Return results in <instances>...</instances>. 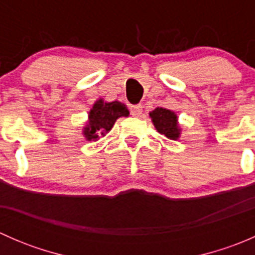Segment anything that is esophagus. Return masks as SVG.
<instances>
[{
  "label": "esophagus",
  "instance_id": "34e87169",
  "mask_svg": "<svg viewBox=\"0 0 255 255\" xmlns=\"http://www.w3.org/2000/svg\"><path fill=\"white\" fill-rule=\"evenodd\" d=\"M143 112L142 105H134V106H130V113L132 116H140Z\"/></svg>",
  "mask_w": 255,
  "mask_h": 255
}]
</instances>
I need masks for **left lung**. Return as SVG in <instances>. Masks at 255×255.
<instances>
[{"label":"left lung","instance_id":"obj_1","mask_svg":"<svg viewBox=\"0 0 255 255\" xmlns=\"http://www.w3.org/2000/svg\"><path fill=\"white\" fill-rule=\"evenodd\" d=\"M150 117L159 133L168 137L169 139L176 140L179 138L180 129L177 127L175 113L163 107H156L153 112H150Z\"/></svg>","mask_w":255,"mask_h":255}]
</instances>
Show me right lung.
<instances>
[{"instance_id": "obj_1", "label": "right lung", "mask_w": 255, "mask_h": 255, "mask_svg": "<svg viewBox=\"0 0 255 255\" xmlns=\"http://www.w3.org/2000/svg\"><path fill=\"white\" fill-rule=\"evenodd\" d=\"M128 115L129 111L121 102H104L99 100L90 111L89 125L85 127L84 135L87 140H96L100 135L111 130L117 118L127 117Z\"/></svg>"}]
</instances>
